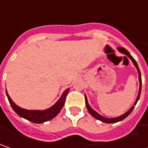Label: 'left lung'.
I'll return each instance as SVG.
<instances>
[{"instance_id":"left-lung-1","label":"left lung","mask_w":148,"mask_h":148,"mask_svg":"<svg viewBox=\"0 0 148 148\" xmlns=\"http://www.w3.org/2000/svg\"><path fill=\"white\" fill-rule=\"evenodd\" d=\"M119 49V52H121L122 53L125 54V55H127L128 58H130V59L132 60V62H134V64L135 65V66L137 67V69H138V75H139V82H140V87H139V92H138V97H137V99H136V101H135V103H134V105H136L137 104V102H138V100L139 99L140 97V94H141V90H142V78H141V72H140L139 70V67H138V63H137V62L135 61L134 58L131 56V54L129 53V52H128V50L126 49H124V48H123V47H119L118 48ZM85 99H86V108H87V110H88L89 113L92 115V116L95 118L96 119H98V120H100V121H102V122L104 123H116L119 122V121H121L123 119H124L126 117H128L131 113H132V111L134 110V106L133 105L131 108H130V110L128 111V112H126L124 114H123L121 116L119 117H117V118H113V119H106L105 117L101 116V115H99L98 113H96L95 111L93 110L91 108H90V106L88 104V101H87V99H86V96H85Z\"/></svg>"}]
</instances>
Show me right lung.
Returning <instances> with one entry per match:
<instances>
[{
	"instance_id": "obj_1",
	"label": "right lung",
	"mask_w": 148,
	"mask_h": 148,
	"mask_svg": "<svg viewBox=\"0 0 148 148\" xmlns=\"http://www.w3.org/2000/svg\"><path fill=\"white\" fill-rule=\"evenodd\" d=\"M68 91H69V89H66L63 92V94L62 95V96L58 99V101L53 107L49 108L46 110H27L25 109H22L19 106H17L11 100L9 95L7 94V92H6V95H7L9 102L11 105L12 109L14 110V112L18 115H20V117H22L25 119H28L31 122L34 123H41L46 122V121H49L50 119H53L54 117L59 113L60 110H62V108L64 105L66 97L67 95Z\"/></svg>"
}]
</instances>
